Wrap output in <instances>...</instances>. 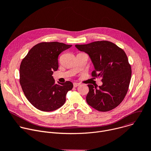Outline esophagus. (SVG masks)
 Segmentation results:
<instances>
[{"label": "esophagus", "mask_w": 151, "mask_h": 151, "mask_svg": "<svg viewBox=\"0 0 151 151\" xmlns=\"http://www.w3.org/2000/svg\"><path fill=\"white\" fill-rule=\"evenodd\" d=\"M80 85V84L79 83H73V87H77L78 86H79Z\"/></svg>", "instance_id": "34e87169"}]
</instances>
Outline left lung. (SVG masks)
I'll return each mask as SVG.
<instances>
[{
  "label": "left lung",
  "mask_w": 151,
  "mask_h": 151,
  "mask_svg": "<svg viewBox=\"0 0 151 151\" xmlns=\"http://www.w3.org/2000/svg\"><path fill=\"white\" fill-rule=\"evenodd\" d=\"M75 46L90 56L94 67L91 76L102 78L103 84L98 88L87 85V104L102 112L115 108L124 99L131 78V67L125 52L114 43L105 40Z\"/></svg>",
  "instance_id": "left-lung-1"
}]
</instances>
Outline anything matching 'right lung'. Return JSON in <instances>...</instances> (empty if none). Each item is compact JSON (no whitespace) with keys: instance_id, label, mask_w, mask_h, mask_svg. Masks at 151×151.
I'll list each match as a JSON object with an SVG mask.
<instances>
[{"instance_id":"obj_1","label":"right lung","mask_w":151,"mask_h":151,"mask_svg":"<svg viewBox=\"0 0 151 151\" xmlns=\"http://www.w3.org/2000/svg\"><path fill=\"white\" fill-rule=\"evenodd\" d=\"M71 46L57 42L40 43L22 61L20 84L27 99L39 110H56L64 104L67 92L72 89L70 81L57 84L52 76L58 68L59 55Z\"/></svg>"}]
</instances>
